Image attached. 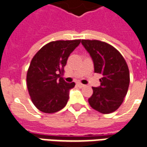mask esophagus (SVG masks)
I'll return each mask as SVG.
<instances>
[{"label":"esophagus","instance_id":"1","mask_svg":"<svg viewBox=\"0 0 147 147\" xmlns=\"http://www.w3.org/2000/svg\"><path fill=\"white\" fill-rule=\"evenodd\" d=\"M77 85H78V87H80V88H83V87H85V85H83V84L82 83H78Z\"/></svg>","mask_w":147,"mask_h":147}]
</instances>
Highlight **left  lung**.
<instances>
[{
	"mask_svg": "<svg viewBox=\"0 0 147 147\" xmlns=\"http://www.w3.org/2000/svg\"><path fill=\"white\" fill-rule=\"evenodd\" d=\"M90 54L95 72L101 74L100 86L92 87L88 98L92 108L101 113H113L122 105L129 85V71L126 60L113 45L98 40H82Z\"/></svg>",
	"mask_w": 147,
	"mask_h": 147,
	"instance_id": "left-lung-1",
	"label": "left lung"
}]
</instances>
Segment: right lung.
I'll return each mask as SVG.
<instances>
[{
  "label": "right lung",
  "instance_id": "1",
  "mask_svg": "<svg viewBox=\"0 0 147 147\" xmlns=\"http://www.w3.org/2000/svg\"><path fill=\"white\" fill-rule=\"evenodd\" d=\"M80 39L59 40L44 45L31 59L27 72V86L33 104L45 113H54L66 106L75 82L61 77L70 54Z\"/></svg>",
  "mask_w": 147,
  "mask_h": 147
}]
</instances>
